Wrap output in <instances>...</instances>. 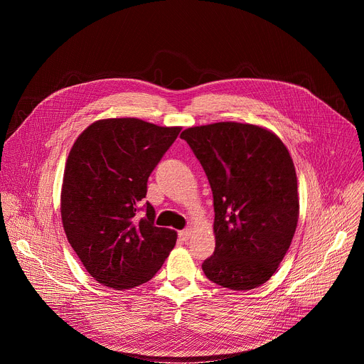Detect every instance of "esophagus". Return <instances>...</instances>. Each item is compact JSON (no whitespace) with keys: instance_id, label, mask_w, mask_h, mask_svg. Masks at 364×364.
I'll return each mask as SVG.
<instances>
[{"instance_id":"1","label":"esophagus","mask_w":364,"mask_h":364,"mask_svg":"<svg viewBox=\"0 0 364 364\" xmlns=\"http://www.w3.org/2000/svg\"><path fill=\"white\" fill-rule=\"evenodd\" d=\"M190 236H191V229H184V230L178 232V237H180L181 240H188Z\"/></svg>"}]
</instances>
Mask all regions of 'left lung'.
<instances>
[{
    "label": "left lung",
    "mask_w": 364,
    "mask_h": 364,
    "mask_svg": "<svg viewBox=\"0 0 364 364\" xmlns=\"http://www.w3.org/2000/svg\"><path fill=\"white\" fill-rule=\"evenodd\" d=\"M213 191L215 253L201 268L233 291L265 284L292 242L299 200L289 151L272 131L216 122L181 132Z\"/></svg>",
    "instance_id": "1"
}]
</instances>
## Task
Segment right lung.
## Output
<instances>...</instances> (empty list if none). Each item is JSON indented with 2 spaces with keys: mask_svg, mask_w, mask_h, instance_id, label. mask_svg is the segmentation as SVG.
Returning <instances> with one entry per match:
<instances>
[{
  "mask_svg": "<svg viewBox=\"0 0 364 364\" xmlns=\"http://www.w3.org/2000/svg\"><path fill=\"white\" fill-rule=\"evenodd\" d=\"M181 131L138 118L89 125L65 167L60 213L68 240L89 275L122 291L149 281L173 250L177 232L154 225V207L139 201L146 181Z\"/></svg>",
  "mask_w": 364,
  "mask_h": 364,
  "instance_id": "1",
  "label": "right lung"
}]
</instances>
